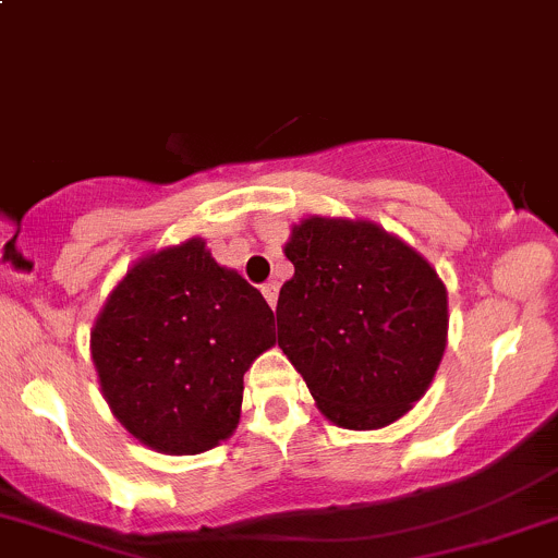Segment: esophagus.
<instances>
[{
	"label": "esophagus",
	"instance_id": "34e87169",
	"mask_svg": "<svg viewBox=\"0 0 558 558\" xmlns=\"http://www.w3.org/2000/svg\"><path fill=\"white\" fill-rule=\"evenodd\" d=\"M262 294H264V300L269 302V307L275 311V305H278V283H264Z\"/></svg>",
	"mask_w": 558,
	"mask_h": 558
}]
</instances>
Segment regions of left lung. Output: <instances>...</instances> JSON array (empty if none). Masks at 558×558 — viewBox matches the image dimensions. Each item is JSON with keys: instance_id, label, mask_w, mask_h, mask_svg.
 <instances>
[{"instance_id": "left-lung-1", "label": "left lung", "mask_w": 558, "mask_h": 558, "mask_svg": "<svg viewBox=\"0 0 558 558\" xmlns=\"http://www.w3.org/2000/svg\"><path fill=\"white\" fill-rule=\"evenodd\" d=\"M286 258L278 345L318 410L345 429H380L424 397L448 335V294L424 256L367 221L307 218Z\"/></svg>"}]
</instances>
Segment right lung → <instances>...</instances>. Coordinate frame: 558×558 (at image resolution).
<instances>
[{"label": "right lung", "instance_id": "1", "mask_svg": "<svg viewBox=\"0 0 558 558\" xmlns=\"http://www.w3.org/2000/svg\"><path fill=\"white\" fill-rule=\"evenodd\" d=\"M275 345V315L199 238L150 253L116 286L92 331L112 415L145 446L191 456L240 421L243 375Z\"/></svg>", "mask_w": 558, "mask_h": 558}]
</instances>
